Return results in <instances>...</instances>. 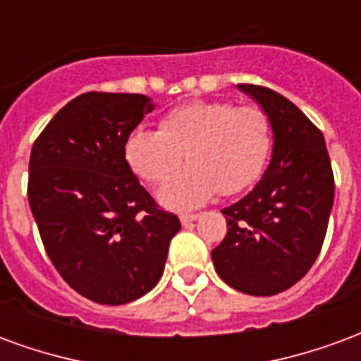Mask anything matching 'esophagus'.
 Listing matches in <instances>:
<instances>
[{
    "label": "esophagus",
    "mask_w": 361,
    "mask_h": 361,
    "mask_svg": "<svg viewBox=\"0 0 361 361\" xmlns=\"http://www.w3.org/2000/svg\"><path fill=\"white\" fill-rule=\"evenodd\" d=\"M197 219H199V214H188V212H185V214H180V220L183 226H188V224H191V222H195Z\"/></svg>",
    "instance_id": "1"
}]
</instances>
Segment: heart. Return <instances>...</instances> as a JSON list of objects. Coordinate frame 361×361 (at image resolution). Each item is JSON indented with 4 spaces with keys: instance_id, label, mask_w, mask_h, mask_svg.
<instances>
[{
    "instance_id": "1",
    "label": "heart",
    "mask_w": 361,
    "mask_h": 361,
    "mask_svg": "<svg viewBox=\"0 0 361 361\" xmlns=\"http://www.w3.org/2000/svg\"><path fill=\"white\" fill-rule=\"evenodd\" d=\"M272 149L267 114L232 102H191L168 111L160 129L135 127L123 142L127 166L149 183H160L179 165L190 166L166 181L158 201L172 211L197 209L219 193L234 195L259 180Z\"/></svg>"
}]
</instances>
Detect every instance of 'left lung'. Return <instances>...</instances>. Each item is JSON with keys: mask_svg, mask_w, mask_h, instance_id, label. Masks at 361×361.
<instances>
[{"mask_svg": "<svg viewBox=\"0 0 361 361\" xmlns=\"http://www.w3.org/2000/svg\"><path fill=\"white\" fill-rule=\"evenodd\" d=\"M238 89L271 121L272 154L257 185L222 209L228 232L211 255L228 286L274 295L294 286L317 259L333 211V168L323 133L295 104L257 85Z\"/></svg>", "mask_w": 361, "mask_h": 361, "instance_id": "1", "label": "left lung"}]
</instances>
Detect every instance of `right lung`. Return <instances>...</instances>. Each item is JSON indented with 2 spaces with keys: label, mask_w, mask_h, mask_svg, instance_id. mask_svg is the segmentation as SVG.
Returning <instances> with one entry per match:
<instances>
[{
  "label": "right lung",
  "mask_w": 361,
  "mask_h": 361,
  "mask_svg": "<svg viewBox=\"0 0 361 361\" xmlns=\"http://www.w3.org/2000/svg\"><path fill=\"white\" fill-rule=\"evenodd\" d=\"M157 108L149 96L87 92L32 145L28 204L48 257L75 292L121 305L157 286L180 232L123 157L127 135Z\"/></svg>",
  "instance_id": "1"
}]
</instances>
